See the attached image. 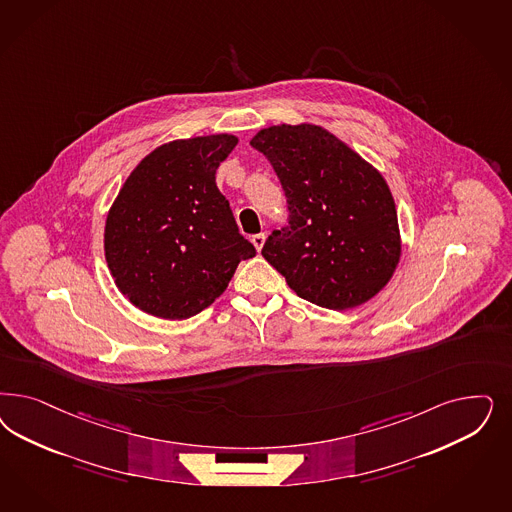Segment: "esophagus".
Masks as SVG:
<instances>
[{
	"mask_svg": "<svg viewBox=\"0 0 512 512\" xmlns=\"http://www.w3.org/2000/svg\"><path fill=\"white\" fill-rule=\"evenodd\" d=\"M265 243V233H256V235H252V245L256 247V250L260 252L262 248H264Z\"/></svg>",
	"mask_w": 512,
	"mask_h": 512,
	"instance_id": "esophagus-1",
	"label": "esophagus"
}]
</instances>
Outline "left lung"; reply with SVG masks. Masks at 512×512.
<instances>
[{"label": "left lung", "instance_id": "1", "mask_svg": "<svg viewBox=\"0 0 512 512\" xmlns=\"http://www.w3.org/2000/svg\"><path fill=\"white\" fill-rule=\"evenodd\" d=\"M250 145L288 203V226L267 237L265 260L318 307L345 311L377 296L401 256L396 203L379 171L314 124L264 128Z\"/></svg>", "mask_w": 512, "mask_h": 512}]
</instances>
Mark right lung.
<instances>
[{"label":"right lung","mask_w":512,"mask_h":512,"mask_svg":"<svg viewBox=\"0 0 512 512\" xmlns=\"http://www.w3.org/2000/svg\"><path fill=\"white\" fill-rule=\"evenodd\" d=\"M237 137L177 139L145 156L105 222V260L118 290L143 313L184 320L220 296L256 254L239 233L216 169Z\"/></svg>","instance_id":"right-lung-1"}]
</instances>
